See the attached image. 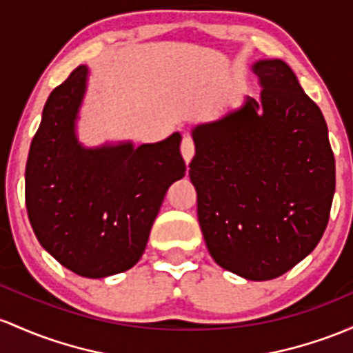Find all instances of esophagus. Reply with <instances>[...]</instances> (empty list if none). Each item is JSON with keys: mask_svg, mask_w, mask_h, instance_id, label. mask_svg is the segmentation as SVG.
Segmentation results:
<instances>
[{"mask_svg": "<svg viewBox=\"0 0 353 353\" xmlns=\"http://www.w3.org/2000/svg\"><path fill=\"white\" fill-rule=\"evenodd\" d=\"M181 152H183V157L185 161V164L191 162L192 156H194L196 149H194V141L191 137H184L183 139V144H181Z\"/></svg>", "mask_w": 353, "mask_h": 353, "instance_id": "obj_1", "label": "esophagus"}]
</instances>
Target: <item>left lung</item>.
<instances>
[{"instance_id":"left-lung-1","label":"left lung","mask_w":353,"mask_h":353,"mask_svg":"<svg viewBox=\"0 0 353 353\" xmlns=\"http://www.w3.org/2000/svg\"><path fill=\"white\" fill-rule=\"evenodd\" d=\"M263 90L192 129L189 177L212 259L246 280L281 276L319 245L335 192L323 114L283 60L253 65Z\"/></svg>"}]
</instances>
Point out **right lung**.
I'll return each mask as SVG.
<instances>
[{"instance_id": "right-lung-1", "label": "right lung", "mask_w": 353, "mask_h": 353, "mask_svg": "<svg viewBox=\"0 0 353 353\" xmlns=\"http://www.w3.org/2000/svg\"><path fill=\"white\" fill-rule=\"evenodd\" d=\"M79 67L46 100L30 145L26 211L40 245L85 278L132 268L144 253L165 192L184 177L181 134L156 144L85 149L75 120L87 88Z\"/></svg>"}]
</instances>
